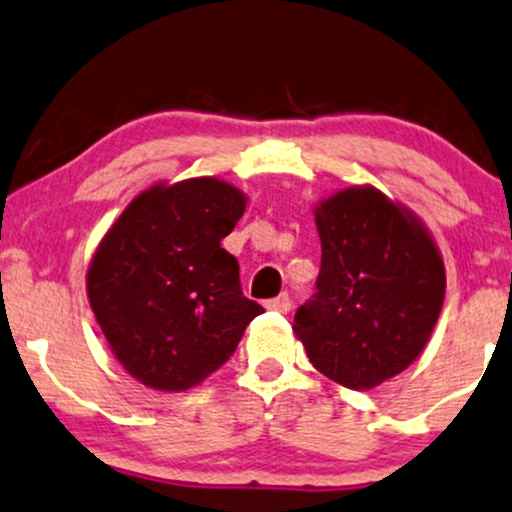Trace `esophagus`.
Here are the masks:
<instances>
[{
  "instance_id": "1",
  "label": "esophagus",
  "mask_w": 512,
  "mask_h": 512,
  "mask_svg": "<svg viewBox=\"0 0 512 512\" xmlns=\"http://www.w3.org/2000/svg\"><path fill=\"white\" fill-rule=\"evenodd\" d=\"M290 306H292V302H290L288 292H283V295H278V297L269 299V302H267V309L278 311V313H288Z\"/></svg>"
}]
</instances>
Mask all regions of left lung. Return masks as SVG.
<instances>
[{"mask_svg": "<svg viewBox=\"0 0 512 512\" xmlns=\"http://www.w3.org/2000/svg\"><path fill=\"white\" fill-rule=\"evenodd\" d=\"M316 227V292L292 330L318 372L365 391L424 351L445 299V264L424 224L374 187L325 199Z\"/></svg>", "mask_w": 512, "mask_h": 512, "instance_id": "left-lung-1", "label": "left lung"}]
</instances>
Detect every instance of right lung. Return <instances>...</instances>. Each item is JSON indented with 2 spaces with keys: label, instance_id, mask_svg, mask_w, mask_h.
Here are the masks:
<instances>
[{
  "label": "right lung",
  "instance_id": "add662e5",
  "mask_svg": "<svg viewBox=\"0 0 512 512\" xmlns=\"http://www.w3.org/2000/svg\"><path fill=\"white\" fill-rule=\"evenodd\" d=\"M243 210V192L217 177L154 185L100 241L88 302L109 349L145 386L201 384L264 311L243 295L238 260L220 245Z\"/></svg>",
  "mask_w": 512,
  "mask_h": 512
}]
</instances>
